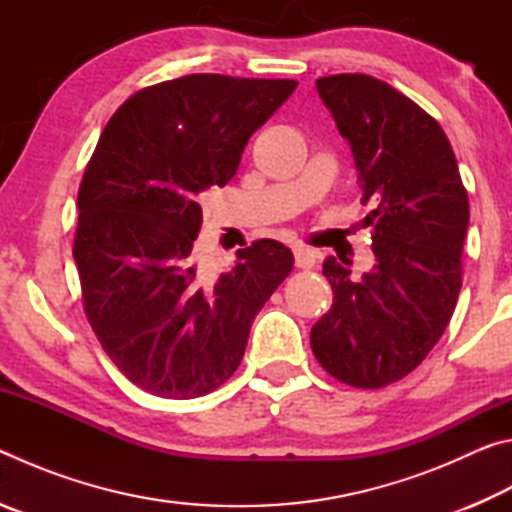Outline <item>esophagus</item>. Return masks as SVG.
Segmentation results:
<instances>
[{"label":"esophagus","instance_id":"34e87169","mask_svg":"<svg viewBox=\"0 0 512 512\" xmlns=\"http://www.w3.org/2000/svg\"><path fill=\"white\" fill-rule=\"evenodd\" d=\"M293 259H296V266L302 268V271H309V268L316 264L314 253H309V250H305V248L293 250Z\"/></svg>","mask_w":512,"mask_h":512}]
</instances>
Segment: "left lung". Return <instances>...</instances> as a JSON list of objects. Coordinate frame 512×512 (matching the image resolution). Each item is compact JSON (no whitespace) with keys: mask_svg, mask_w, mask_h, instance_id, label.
<instances>
[{"mask_svg":"<svg viewBox=\"0 0 512 512\" xmlns=\"http://www.w3.org/2000/svg\"><path fill=\"white\" fill-rule=\"evenodd\" d=\"M316 88L352 149L361 203L372 201L375 266L354 277L348 259H325L334 302L311 350L343 384L381 388L420 366L454 314L470 203L452 144L418 103L366 74Z\"/></svg>","mask_w":512,"mask_h":512,"instance_id":"1","label":"left lung"}]
</instances>
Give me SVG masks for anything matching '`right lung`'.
I'll list each match as a JSON object with an SVG mask.
<instances>
[{"instance_id":"obj_1","label":"right lung","mask_w":512,"mask_h":512,"mask_svg":"<svg viewBox=\"0 0 512 512\" xmlns=\"http://www.w3.org/2000/svg\"><path fill=\"white\" fill-rule=\"evenodd\" d=\"M298 81L189 74L135 92L110 117L79 189L74 262L101 348L142 391L192 400L239 368L250 325L293 268L280 241L198 264L201 198Z\"/></svg>"}]
</instances>
